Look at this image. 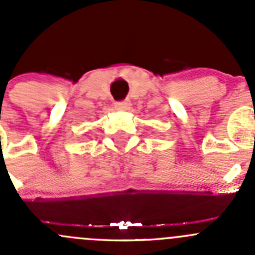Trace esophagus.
Returning a JSON list of instances; mask_svg holds the SVG:
<instances>
[{
  "mask_svg": "<svg viewBox=\"0 0 255 255\" xmlns=\"http://www.w3.org/2000/svg\"><path fill=\"white\" fill-rule=\"evenodd\" d=\"M130 106V101L129 100H125V101H119V103L115 104V107L117 110H121V111H126V110L129 109Z\"/></svg>",
  "mask_w": 255,
  "mask_h": 255,
  "instance_id": "1",
  "label": "esophagus"
}]
</instances>
